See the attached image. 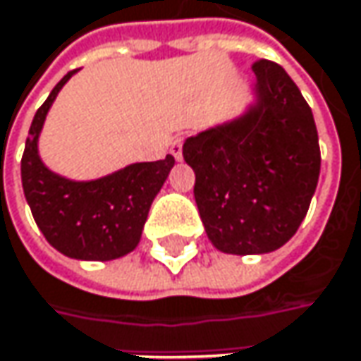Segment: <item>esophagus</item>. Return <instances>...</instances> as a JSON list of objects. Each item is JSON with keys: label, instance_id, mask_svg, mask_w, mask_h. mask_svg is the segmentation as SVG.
I'll return each instance as SVG.
<instances>
[{"label": "esophagus", "instance_id": "esophagus-1", "mask_svg": "<svg viewBox=\"0 0 361 361\" xmlns=\"http://www.w3.org/2000/svg\"><path fill=\"white\" fill-rule=\"evenodd\" d=\"M181 147H183V138H176L171 142V155L178 161H181Z\"/></svg>", "mask_w": 361, "mask_h": 361}]
</instances>
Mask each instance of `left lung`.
Returning a JSON list of instances; mask_svg holds the SVG:
<instances>
[{"mask_svg": "<svg viewBox=\"0 0 361 361\" xmlns=\"http://www.w3.org/2000/svg\"><path fill=\"white\" fill-rule=\"evenodd\" d=\"M253 71V102L243 112L183 142L204 231L233 255L286 245L307 216L321 173L319 135L300 90L271 61H257Z\"/></svg>", "mask_w": 361, "mask_h": 361, "instance_id": "1", "label": "left lung"}]
</instances>
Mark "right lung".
Here are the masks:
<instances>
[{"instance_id":"1","label":"right lung","mask_w":361,"mask_h":361,"mask_svg":"<svg viewBox=\"0 0 361 361\" xmlns=\"http://www.w3.org/2000/svg\"><path fill=\"white\" fill-rule=\"evenodd\" d=\"M69 71L34 114L22 157V188L44 239L71 259L110 262L137 249L149 208L176 159L130 163L96 180H71L44 165L38 138Z\"/></svg>"}]
</instances>
